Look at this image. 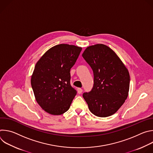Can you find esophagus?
Masks as SVG:
<instances>
[{"mask_svg": "<svg viewBox=\"0 0 153 153\" xmlns=\"http://www.w3.org/2000/svg\"><path fill=\"white\" fill-rule=\"evenodd\" d=\"M82 91H83V90L82 88H77V93L79 94H81L82 93Z\"/></svg>", "mask_w": 153, "mask_h": 153, "instance_id": "34e87169", "label": "esophagus"}]
</instances>
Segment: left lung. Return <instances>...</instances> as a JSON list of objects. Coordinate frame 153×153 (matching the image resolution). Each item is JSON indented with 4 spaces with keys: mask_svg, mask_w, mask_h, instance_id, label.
I'll return each mask as SVG.
<instances>
[{
    "mask_svg": "<svg viewBox=\"0 0 153 153\" xmlns=\"http://www.w3.org/2000/svg\"><path fill=\"white\" fill-rule=\"evenodd\" d=\"M82 57L94 74V84L90 92L83 94L90 111L105 117L114 114L126 99L130 78L128 70L119 57L103 44L90 46Z\"/></svg>",
    "mask_w": 153,
    "mask_h": 153,
    "instance_id": "8db88e82",
    "label": "left lung"
}]
</instances>
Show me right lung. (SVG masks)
<instances>
[{
    "label": "right lung",
    "instance_id": "right-lung-1",
    "mask_svg": "<svg viewBox=\"0 0 153 153\" xmlns=\"http://www.w3.org/2000/svg\"><path fill=\"white\" fill-rule=\"evenodd\" d=\"M82 48L60 44L48 50L37 62L31 83L37 102L46 112L60 115L68 110L77 94L70 83V70Z\"/></svg>",
    "mask_w": 153,
    "mask_h": 153
}]
</instances>
